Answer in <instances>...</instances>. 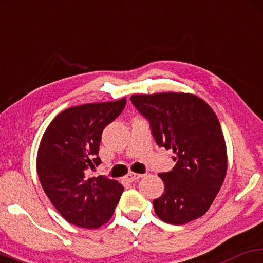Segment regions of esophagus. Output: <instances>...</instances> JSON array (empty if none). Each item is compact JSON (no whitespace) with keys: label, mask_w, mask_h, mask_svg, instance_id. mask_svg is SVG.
<instances>
[{"label":"esophagus","mask_w":263,"mask_h":263,"mask_svg":"<svg viewBox=\"0 0 263 263\" xmlns=\"http://www.w3.org/2000/svg\"><path fill=\"white\" fill-rule=\"evenodd\" d=\"M144 176V174H136V173H128V175L125 176V179H127V181L129 182H133V181H136V180L141 179V177Z\"/></svg>","instance_id":"34e87169"}]
</instances>
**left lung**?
<instances>
[{"mask_svg":"<svg viewBox=\"0 0 263 263\" xmlns=\"http://www.w3.org/2000/svg\"><path fill=\"white\" fill-rule=\"evenodd\" d=\"M130 100L148 119L157 145L173 149V170L158 174L164 193L153 200L157 216L183 224L203 216L227 173L226 142L217 116L190 93L134 94Z\"/></svg>","mask_w":263,"mask_h":263,"instance_id":"left-lung-1","label":"left lung"}]
</instances>
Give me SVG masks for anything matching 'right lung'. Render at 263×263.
<instances>
[{"label": "right lung", "mask_w": 263, "mask_h": 263, "mask_svg": "<svg viewBox=\"0 0 263 263\" xmlns=\"http://www.w3.org/2000/svg\"><path fill=\"white\" fill-rule=\"evenodd\" d=\"M127 99L69 107L50 122L37 152V174L43 191L67 222L99 228L114 215L124 187L90 169L105 127L121 115Z\"/></svg>", "instance_id": "add662e5"}]
</instances>
